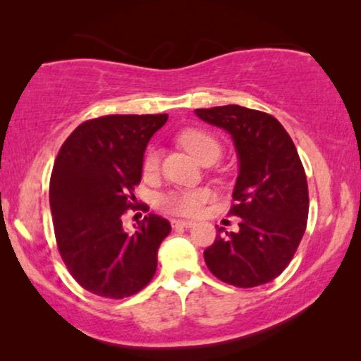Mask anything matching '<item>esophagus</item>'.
Here are the masks:
<instances>
[{"instance_id": "obj_1", "label": "esophagus", "mask_w": 361, "mask_h": 361, "mask_svg": "<svg viewBox=\"0 0 361 361\" xmlns=\"http://www.w3.org/2000/svg\"><path fill=\"white\" fill-rule=\"evenodd\" d=\"M195 221L192 220H180V219H174L172 220V226H182V228H190V226H194Z\"/></svg>"}]
</instances>
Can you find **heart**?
Listing matches in <instances>:
<instances>
[{"mask_svg": "<svg viewBox=\"0 0 361 361\" xmlns=\"http://www.w3.org/2000/svg\"><path fill=\"white\" fill-rule=\"evenodd\" d=\"M179 142L187 152H190L202 164L215 162L221 154L219 140L209 131L204 130H185L179 135ZM161 154L156 147L146 151L142 159V171L146 176H154L159 171ZM212 192L209 189H187L172 190L159 197V207L162 210L176 215L194 216L199 215L207 202L210 200Z\"/></svg>", "mask_w": 361, "mask_h": 361, "instance_id": "heart-1", "label": "heart"}]
</instances>
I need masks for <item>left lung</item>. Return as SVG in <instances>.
Segmentation results:
<instances>
[{"instance_id":"8db88e82","label":"left lung","mask_w":361,"mask_h":361,"mask_svg":"<svg viewBox=\"0 0 361 361\" xmlns=\"http://www.w3.org/2000/svg\"><path fill=\"white\" fill-rule=\"evenodd\" d=\"M195 115L231 136L238 177L230 214L238 230H216L204 251L212 274L236 288L269 283L290 263L309 214L307 179L293 140L268 113L240 105L199 108Z\"/></svg>"}]
</instances>
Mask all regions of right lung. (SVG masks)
<instances>
[{
    "label": "right lung",
    "mask_w": 361,
    "mask_h": 361,
    "mask_svg": "<svg viewBox=\"0 0 361 361\" xmlns=\"http://www.w3.org/2000/svg\"><path fill=\"white\" fill-rule=\"evenodd\" d=\"M166 121L167 115L88 120L67 137L54 162L49 202L59 253L92 294L130 298L156 273L157 250L171 224L149 214L128 233L121 216L135 200L147 142Z\"/></svg>",
    "instance_id": "add662e5"
}]
</instances>
